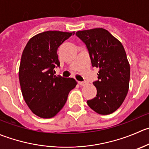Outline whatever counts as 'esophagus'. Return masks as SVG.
<instances>
[{
  "instance_id": "34e87169",
  "label": "esophagus",
  "mask_w": 149,
  "mask_h": 149,
  "mask_svg": "<svg viewBox=\"0 0 149 149\" xmlns=\"http://www.w3.org/2000/svg\"><path fill=\"white\" fill-rule=\"evenodd\" d=\"M78 83L80 85H81V86H84V85L86 84V82L85 81H78Z\"/></svg>"
}]
</instances>
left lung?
Listing matches in <instances>:
<instances>
[{
	"mask_svg": "<svg viewBox=\"0 0 149 149\" xmlns=\"http://www.w3.org/2000/svg\"><path fill=\"white\" fill-rule=\"evenodd\" d=\"M86 45L92 67L99 68L95 98L87 105L99 114H111L125 100L129 89L130 67L122 43L103 28L78 31Z\"/></svg>",
	"mask_w": 149,
	"mask_h": 149,
	"instance_id": "8db88e82",
	"label": "left lung"
}]
</instances>
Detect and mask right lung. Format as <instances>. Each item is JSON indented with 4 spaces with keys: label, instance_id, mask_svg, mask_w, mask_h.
Masks as SVG:
<instances>
[{
    "label": "right lung",
    "instance_id": "obj_1",
    "mask_svg": "<svg viewBox=\"0 0 149 149\" xmlns=\"http://www.w3.org/2000/svg\"><path fill=\"white\" fill-rule=\"evenodd\" d=\"M74 33L44 32L30 38L23 50L19 70L22 93L32 112L39 117L55 116L77 84L74 79L54 75V70L60 67L57 49Z\"/></svg>",
    "mask_w": 149,
    "mask_h": 149
}]
</instances>
